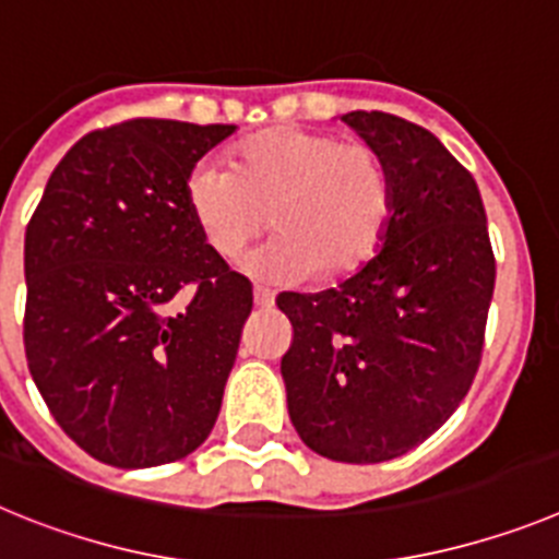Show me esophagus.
<instances>
[{"label":"esophagus","instance_id":"esophagus-1","mask_svg":"<svg viewBox=\"0 0 559 559\" xmlns=\"http://www.w3.org/2000/svg\"><path fill=\"white\" fill-rule=\"evenodd\" d=\"M254 305H257V308L269 310L271 305H274V294H271V290H265V288H254Z\"/></svg>","mask_w":559,"mask_h":559}]
</instances>
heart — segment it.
Wrapping results in <instances>:
<instances>
[{"label":"heart","mask_w":559,"mask_h":559,"mask_svg":"<svg viewBox=\"0 0 559 559\" xmlns=\"http://www.w3.org/2000/svg\"><path fill=\"white\" fill-rule=\"evenodd\" d=\"M190 218L221 260L280 231L249 263L269 283H335L383 246L394 210L392 176L378 151L335 133L276 126L231 151V170L201 162L185 185Z\"/></svg>","instance_id":"b5f03b06"}]
</instances>
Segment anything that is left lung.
Instances as JSON below:
<instances>
[{
	"label": "left lung",
	"mask_w": 559,
	"mask_h": 559,
	"mask_svg": "<svg viewBox=\"0 0 559 559\" xmlns=\"http://www.w3.org/2000/svg\"><path fill=\"white\" fill-rule=\"evenodd\" d=\"M341 120L386 162L392 221L338 288L276 296L294 328L280 369L305 445L374 464L426 442L471 389L496 257L476 181L431 131L386 111Z\"/></svg>",
	"instance_id": "obj_1"
}]
</instances>
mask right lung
Returning <instances> with one entry per match:
<instances>
[{"label":"right lung","instance_id":"right-lung-1","mask_svg":"<svg viewBox=\"0 0 559 559\" xmlns=\"http://www.w3.org/2000/svg\"><path fill=\"white\" fill-rule=\"evenodd\" d=\"M231 133L179 120L86 133L29 218L27 367L63 433L97 462H176L218 419L251 283L204 243L185 185Z\"/></svg>","mask_w":559,"mask_h":559}]
</instances>
